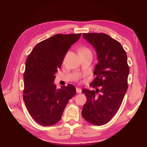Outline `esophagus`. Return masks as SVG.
I'll return each mask as SVG.
<instances>
[{"instance_id":"34e87169","label":"esophagus","mask_w":147,"mask_h":147,"mask_svg":"<svg viewBox=\"0 0 147 147\" xmlns=\"http://www.w3.org/2000/svg\"><path fill=\"white\" fill-rule=\"evenodd\" d=\"M76 91H77V93H81L82 92V89L80 88H77Z\"/></svg>"}]
</instances>
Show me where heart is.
<instances>
[{"label": "heart", "instance_id": "obj_1", "mask_svg": "<svg viewBox=\"0 0 147 147\" xmlns=\"http://www.w3.org/2000/svg\"><path fill=\"white\" fill-rule=\"evenodd\" d=\"M83 52H91L90 50L86 47H82L81 49V53Z\"/></svg>", "mask_w": 147, "mask_h": 147}]
</instances>
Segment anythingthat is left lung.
Returning a JSON list of instances; mask_svg holds the SVG:
<instances>
[{
    "mask_svg": "<svg viewBox=\"0 0 147 147\" xmlns=\"http://www.w3.org/2000/svg\"><path fill=\"white\" fill-rule=\"evenodd\" d=\"M83 37L95 48L98 63L93 74L96 77L90 84L95 90H82L87 99L82 116L94 125H104L116 115L127 91L129 68L126 53L119 42L107 34H83Z\"/></svg>",
    "mask_w": 147,
    "mask_h": 147,
    "instance_id": "1",
    "label": "left lung"
}]
</instances>
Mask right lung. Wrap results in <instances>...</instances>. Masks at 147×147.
<instances>
[{
  "mask_svg": "<svg viewBox=\"0 0 147 147\" xmlns=\"http://www.w3.org/2000/svg\"><path fill=\"white\" fill-rule=\"evenodd\" d=\"M81 35H53L38 43L26 59L23 99L30 116L41 125L58 122L69 100L76 94L72 84L56 89L53 82L68 50Z\"/></svg>",
  "mask_w": 147,
  "mask_h": 147,
  "instance_id": "1",
  "label": "right lung"
}]
</instances>
